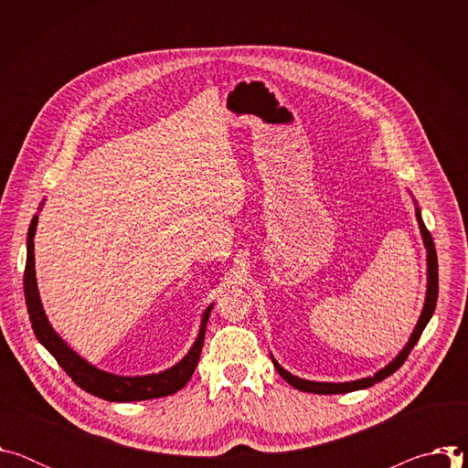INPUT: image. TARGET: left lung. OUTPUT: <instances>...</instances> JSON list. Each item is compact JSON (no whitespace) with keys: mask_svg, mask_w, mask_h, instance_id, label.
I'll return each mask as SVG.
<instances>
[{"mask_svg":"<svg viewBox=\"0 0 468 468\" xmlns=\"http://www.w3.org/2000/svg\"><path fill=\"white\" fill-rule=\"evenodd\" d=\"M417 220H419V226H420V233H422V239H424V246L428 250V292H426V303H424V309H422V314L417 322V327L413 329V335L410 339V343L406 345V348L399 352L392 363H388L385 368H381L379 372H376L374 376L370 378H363V379H357V381H350V383H320V381H309V379H302V378H296L292 376L291 372H287L285 368H282L278 365V361L272 357V363L276 367V370L280 372V376L291 383L294 388L298 390H303V392H313V394H343V392H352V390H359V388H367V387H372L374 383L388 378L392 372H396L399 367H402L408 359V356L411 354L413 346L419 343L422 331L426 327V324L430 322V318L433 316V311H435V305H437V294H439V269H437V251H435V244H433V239H431V233L426 229L424 222H422V217H420V209L417 207Z\"/></svg>","mask_w":468,"mask_h":468,"instance_id":"8db88e82","label":"left lung"}]
</instances>
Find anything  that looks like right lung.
Here are the masks:
<instances>
[{"instance_id":"obj_1","label":"right lung","mask_w":468,"mask_h":468,"mask_svg":"<svg viewBox=\"0 0 468 468\" xmlns=\"http://www.w3.org/2000/svg\"><path fill=\"white\" fill-rule=\"evenodd\" d=\"M38 217H33L29 231H27V261H26V272H24V294L27 303L29 320L33 325L35 335L38 343L55 357V361L60 365V368L72 378L76 385H80L83 390L109 399V402H137V399H152V398H163L170 396L177 390H181L188 379L194 374V368L199 361V354H202L204 339H206V327L211 314L213 305H209L204 313L202 325H199L197 339L188 350V354L172 368L150 374V376H114L109 372H103L90 363H87L83 357H80L69 345H66L53 327L49 325L38 289H37V278H35V231H37Z\"/></svg>"}]
</instances>
